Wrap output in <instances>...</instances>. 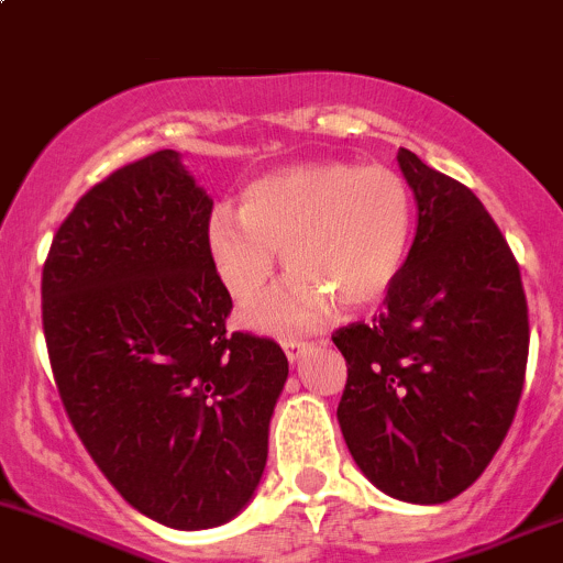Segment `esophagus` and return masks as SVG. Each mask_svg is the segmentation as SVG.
I'll list each match as a JSON object with an SVG mask.
<instances>
[{
    "label": "esophagus",
    "mask_w": 563,
    "mask_h": 563,
    "mask_svg": "<svg viewBox=\"0 0 563 563\" xmlns=\"http://www.w3.org/2000/svg\"><path fill=\"white\" fill-rule=\"evenodd\" d=\"M282 346H284V352H287L289 363H298L300 355H303V352H309L314 344H311V341H303V339H284Z\"/></svg>",
    "instance_id": "obj_1"
}]
</instances>
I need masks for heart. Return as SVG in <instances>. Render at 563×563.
<instances>
[{
  "mask_svg": "<svg viewBox=\"0 0 563 563\" xmlns=\"http://www.w3.org/2000/svg\"><path fill=\"white\" fill-rule=\"evenodd\" d=\"M415 208L401 176L385 165L309 162L249 184L241 217L217 208L206 246L224 289L254 303L276 274L292 279L246 314L254 328L289 333L320 322L333 300L363 309L390 292L409 254Z\"/></svg>",
  "mask_w": 563,
  "mask_h": 563,
  "instance_id": "1",
  "label": "heart"
}]
</instances>
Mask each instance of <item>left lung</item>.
I'll use <instances>...</instances> for the list:
<instances>
[{
  "label": "left lung",
  "mask_w": 563,
  "mask_h": 563,
  "mask_svg": "<svg viewBox=\"0 0 563 563\" xmlns=\"http://www.w3.org/2000/svg\"><path fill=\"white\" fill-rule=\"evenodd\" d=\"M417 233L379 314L333 333L346 361L339 426L387 496L442 504L501 448L529 361L520 268L483 202L409 148Z\"/></svg>",
  "instance_id": "1"
}]
</instances>
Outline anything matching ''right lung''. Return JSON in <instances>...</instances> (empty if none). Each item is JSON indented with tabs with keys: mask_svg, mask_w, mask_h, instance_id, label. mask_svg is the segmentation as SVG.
Returning <instances> with one entry per match:
<instances>
[{
	"mask_svg": "<svg viewBox=\"0 0 563 563\" xmlns=\"http://www.w3.org/2000/svg\"><path fill=\"white\" fill-rule=\"evenodd\" d=\"M213 200L173 148L75 202L43 268V330L69 422L137 512L181 531L241 512L268 461L289 366L228 333L206 246Z\"/></svg>",
	"mask_w": 563,
	"mask_h": 563,
	"instance_id": "obj_1",
	"label": "right lung"
}]
</instances>
